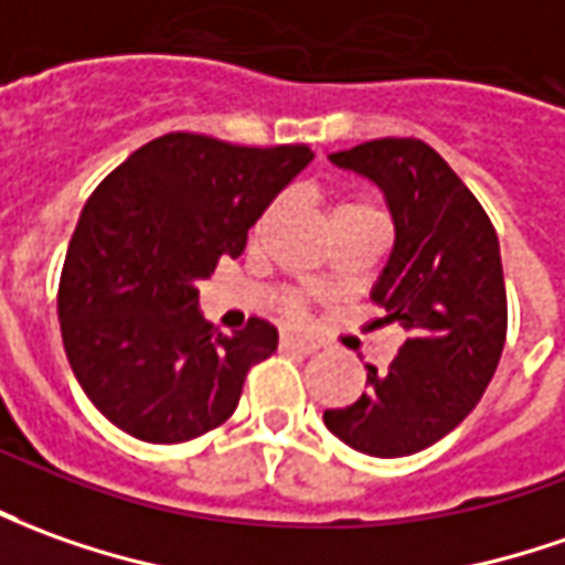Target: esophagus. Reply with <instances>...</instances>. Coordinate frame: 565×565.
<instances>
[{
	"label": "esophagus",
	"instance_id": "1",
	"mask_svg": "<svg viewBox=\"0 0 565 565\" xmlns=\"http://www.w3.org/2000/svg\"><path fill=\"white\" fill-rule=\"evenodd\" d=\"M279 348L291 350V353H313V350H317V341H310V338H295V334H282V338H279Z\"/></svg>",
	"mask_w": 565,
	"mask_h": 565
}]
</instances>
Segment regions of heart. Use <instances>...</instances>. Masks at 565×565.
I'll use <instances>...</instances> for the list:
<instances>
[{"label":"heart","instance_id":"obj_1","mask_svg":"<svg viewBox=\"0 0 565 565\" xmlns=\"http://www.w3.org/2000/svg\"><path fill=\"white\" fill-rule=\"evenodd\" d=\"M276 209H279V205L274 202V205H270V209H267V212L260 215L258 231H260V227H267V224H270V217L276 215ZM360 215H379V212H375L372 205H365V202H360V200L334 202L332 221H341V217H360ZM279 313H282V317H289V320H298V317L305 313V305H301V298H298V295H282V298H279Z\"/></svg>","mask_w":565,"mask_h":565}]
</instances>
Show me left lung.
I'll list each match as a JSON object with an SVG mask.
<instances>
[{
  "label": "left lung",
  "instance_id": "left-lung-1",
  "mask_svg": "<svg viewBox=\"0 0 565 565\" xmlns=\"http://www.w3.org/2000/svg\"><path fill=\"white\" fill-rule=\"evenodd\" d=\"M329 159L387 196L396 243L372 301L408 334L387 372L365 365L369 391L326 408L322 422L356 452L403 458L465 422L495 375L508 334L498 233L468 184L418 138H379Z\"/></svg>",
  "mask_w": 565,
  "mask_h": 565
}]
</instances>
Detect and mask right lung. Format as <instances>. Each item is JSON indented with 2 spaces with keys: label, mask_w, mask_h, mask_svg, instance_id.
Masks as SVG:
<instances>
[{
  "label": "right lung",
  "mask_w": 565,
  "mask_h": 565,
  "mask_svg": "<svg viewBox=\"0 0 565 565\" xmlns=\"http://www.w3.org/2000/svg\"><path fill=\"white\" fill-rule=\"evenodd\" d=\"M313 159L307 143L239 147L171 131L113 169L82 209L57 286L70 369L97 412L143 443L224 424L248 369L276 350L270 322L221 334L196 282L243 255L248 227Z\"/></svg>",
  "instance_id": "add662e5"
}]
</instances>
